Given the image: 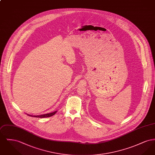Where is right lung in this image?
<instances>
[{
    "mask_svg": "<svg viewBox=\"0 0 155 155\" xmlns=\"http://www.w3.org/2000/svg\"><path fill=\"white\" fill-rule=\"evenodd\" d=\"M57 112V111H55L54 112L52 113H48V114H42V115H39V116H32V115H29L30 116H32L34 117H39V118H45V117H51L52 116H53Z\"/></svg>",
    "mask_w": 155,
    "mask_h": 155,
    "instance_id": "add662e5",
    "label": "right lung"
}]
</instances>
